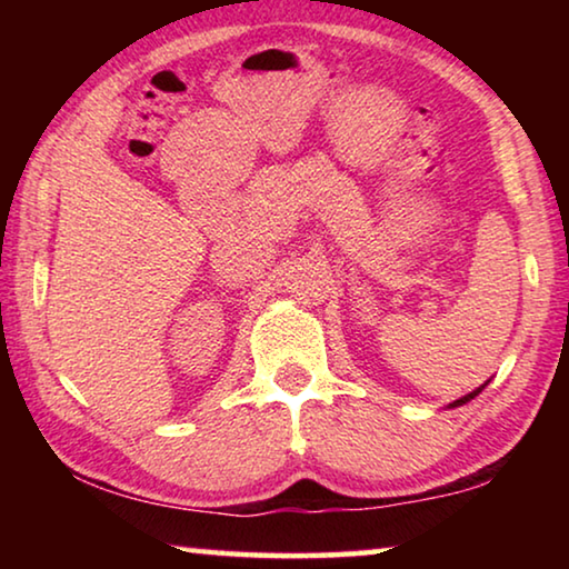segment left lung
Returning <instances> with one entry per match:
<instances>
[{
	"label": "left lung",
	"mask_w": 569,
	"mask_h": 569,
	"mask_svg": "<svg viewBox=\"0 0 569 569\" xmlns=\"http://www.w3.org/2000/svg\"><path fill=\"white\" fill-rule=\"evenodd\" d=\"M487 383H489V381H485V383H481V387H477L475 391H469V393H465V397H461V399H457V401H451L447 409H457V407H465V403H469L471 399H475V397H479V393H481V391H485V387H487Z\"/></svg>",
	"instance_id": "1"
}]
</instances>
